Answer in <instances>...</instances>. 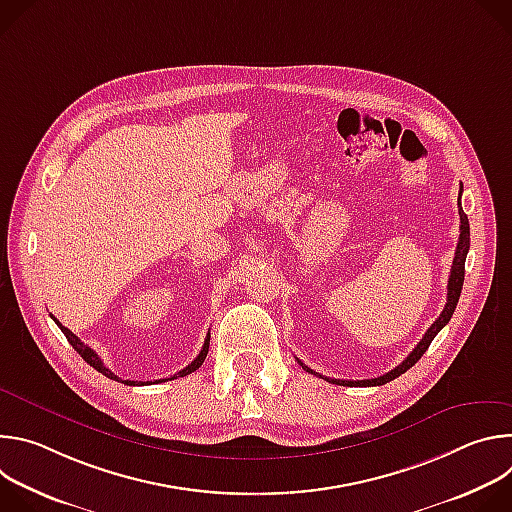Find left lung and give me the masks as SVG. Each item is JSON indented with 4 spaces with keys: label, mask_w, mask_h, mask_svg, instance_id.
Masks as SVG:
<instances>
[{
    "label": "left lung",
    "mask_w": 512,
    "mask_h": 512,
    "mask_svg": "<svg viewBox=\"0 0 512 512\" xmlns=\"http://www.w3.org/2000/svg\"><path fill=\"white\" fill-rule=\"evenodd\" d=\"M50 318L56 322V326L62 330V334H64V336H66V340L70 342V346L75 348V350H77V352L83 356V360H85V362H89L95 371L103 373L105 377H109V379H113V381H119V379H117V375H113V373H111V371L105 367L103 360L99 358V354H97L93 348H89L85 342H81V338H79V336H75V334H72V330H68L66 326H62V324H60V322H58V320H56L52 314H50ZM300 364H302V362H300ZM302 367H304V364H302ZM196 369H198V362L194 360L192 364H188V367H186L184 371H180L178 375H180V377H184V375H190V373H194ZM304 369H306L308 373H312L308 367H304ZM314 375H318V373H314ZM172 379H176V377H172ZM127 385H133V383H127Z\"/></svg>",
    "instance_id": "obj_1"
}]
</instances>
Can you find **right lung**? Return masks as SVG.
<instances>
[{
  "label": "right lung",
  "mask_w": 512,
  "mask_h": 512,
  "mask_svg": "<svg viewBox=\"0 0 512 512\" xmlns=\"http://www.w3.org/2000/svg\"><path fill=\"white\" fill-rule=\"evenodd\" d=\"M460 194H462V188H460ZM470 251V225H468V216L464 214V210L460 208V239H458V245H456V255H454V263H452V269H450V279H448V296H446V306L440 314V318H437L429 330L425 332V336L419 340V344L413 348V352L399 364V367L379 379H371V381H362V383H356V385H385L393 379H397L399 375H403L407 369H411L413 364L423 356V352L429 348L431 340L435 338V334L440 332L452 318L456 306H458V300H460V294H462V285H464V263H466V255ZM322 377V375H320ZM328 381V379H326ZM328 383H334V385H344V387H350L354 383L350 381H338V379H332Z\"/></svg>",
  "instance_id": "1"
}]
</instances>
